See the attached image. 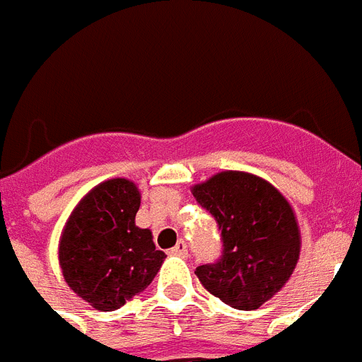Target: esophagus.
Segmentation results:
<instances>
[{
    "label": "esophagus",
    "mask_w": 362,
    "mask_h": 362,
    "mask_svg": "<svg viewBox=\"0 0 362 362\" xmlns=\"http://www.w3.org/2000/svg\"><path fill=\"white\" fill-rule=\"evenodd\" d=\"M172 254L181 256V258H189V247H187V243H185L183 239H179L177 245L172 248Z\"/></svg>",
    "instance_id": "obj_1"
}]
</instances>
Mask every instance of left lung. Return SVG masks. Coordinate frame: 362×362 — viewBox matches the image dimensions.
Instances as JSON below:
<instances>
[{"instance_id": "1", "label": "left lung", "mask_w": 362, "mask_h": 362, "mask_svg": "<svg viewBox=\"0 0 362 362\" xmlns=\"http://www.w3.org/2000/svg\"><path fill=\"white\" fill-rule=\"evenodd\" d=\"M192 194L215 216L224 247L218 262L196 267V276L222 303L256 310L296 271L300 254L296 211L269 181L237 170L194 185Z\"/></svg>"}]
</instances>
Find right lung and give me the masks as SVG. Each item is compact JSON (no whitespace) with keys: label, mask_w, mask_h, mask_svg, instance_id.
Wrapping results in <instances>:
<instances>
[{"label":"right lung","mask_w":362,"mask_h":362,"mask_svg":"<svg viewBox=\"0 0 362 362\" xmlns=\"http://www.w3.org/2000/svg\"><path fill=\"white\" fill-rule=\"evenodd\" d=\"M140 190L125 177L103 181L72 209L59 237L63 279L100 312L117 310L151 284L166 254L136 226Z\"/></svg>","instance_id":"right-lung-1"}]
</instances>
